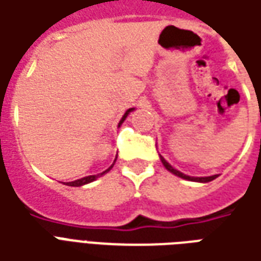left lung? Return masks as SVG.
<instances>
[{"mask_svg":"<svg viewBox=\"0 0 261 261\" xmlns=\"http://www.w3.org/2000/svg\"><path fill=\"white\" fill-rule=\"evenodd\" d=\"M161 161H162V164H164V167H165V168L168 169L169 172H172V174H175V175H176V176H179V178H184V179H188V181L209 182V181H213V179H215V178L218 176V175H212V176H202V178H195V176H188V175H185V174H182V172H179L178 169L172 168V167H171V165H169L168 162L165 161V160H164L162 156H161Z\"/></svg>","mask_w":261,"mask_h":261,"instance_id":"1","label":"left lung"}]
</instances>
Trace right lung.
<instances>
[{"label": "right lung", "instance_id": "1", "mask_svg": "<svg viewBox=\"0 0 261 261\" xmlns=\"http://www.w3.org/2000/svg\"><path fill=\"white\" fill-rule=\"evenodd\" d=\"M131 110H133V109H130V110H127V112H125V114H124V116H123V118H121V120H120V123H118V127H120V124H121V123L124 121L125 117H127V114H128V113H130ZM113 165H114V164H113ZM113 165L109 169H106L105 172H101V174H99V175H90V176H85V178H80V179H76V181H73V182H67L66 185H69V187H82V185H86V184H89V182H93V181H94V179H96V178H99V176H101V175H103V174H106L107 171H110V169L113 168Z\"/></svg>", "mask_w": 261, "mask_h": 261}]
</instances>
